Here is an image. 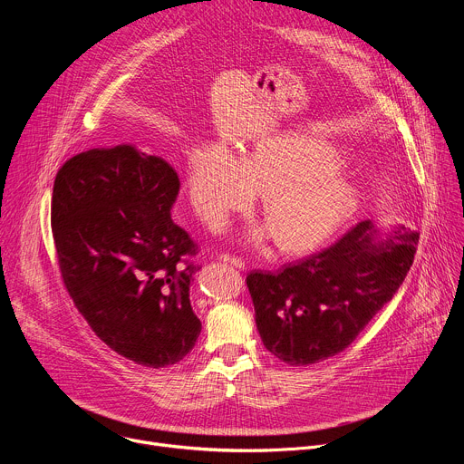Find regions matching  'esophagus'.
<instances>
[{"label":"esophagus","mask_w":464,"mask_h":464,"mask_svg":"<svg viewBox=\"0 0 464 464\" xmlns=\"http://www.w3.org/2000/svg\"><path fill=\"white\" fill-rule=\"evenodd\" d=\"M220 260L233 264V266L238 268V270H244V268H246V260H244V258L235 256V255H229V253H222V255H220Z\"/></svg>","instance_id":"1"}]
</instances>
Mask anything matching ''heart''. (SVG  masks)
Here are the masks:
<instances>
[{"mask_svg": "<svg viewBox=\"0 0 464 464\" xmlns=\"http://www.w3.org/2000/svg\"><path fill=\"white\" fill-rule=\"evenodd\" d=\"M334 147L310 138L276 136L235 156L217 141H202L187 158L188 202L208 227L222 229L262 192V217L249 240L277 237L285 253H306L334 235L356 211L360 190Z\"/></svg>", "mask_w": 464, "mask_h": 464, "instance_id": "heart-1", "label": "heart"}]
</instances>
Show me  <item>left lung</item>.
Returning a JSON list of instances; mask_svg holds the SVG:
<instances>
[{"instance_id": "obj_1", "label": "left lung", "mask_w": 464, "mask_h": 464, "mask_svg": "<svg viewBox=\"0 0 464 464\" xmlns=\"http://www.w3.org/2000/svg\"><path fill=\"white\" fill-rule=\"evenodd\" d=\"M419 233L363 220L338 242L277 274L246 277L260 340L290 365L345 351L404 283Z\"/></svg>"}]
</instances>
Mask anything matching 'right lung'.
Here are the masks:
<instances>
[{
	"instance_id": "1",
	"label": "right lung",
	"mask_w": 464,
	"mask_h": 464,
	"mask_svg": "<svg viewBox=\"0 0 464 464\" xmlns=\"http://www.w3.org/2000/svg\"><path fill=\"white\" fill-rule=\"evenodd\" d=\"M176 170L131 145L92 149L54 178L51 227L77 310L117 354L161 369L183 360L202 323L188 299L196 244L170 218Z\"/></svg>"
}]
</instances>
